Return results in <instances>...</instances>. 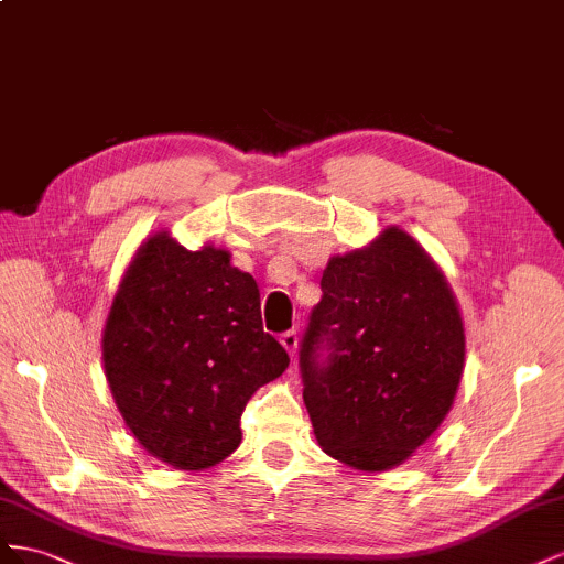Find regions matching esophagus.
I'll use <instances>...</instances> for the list:
<instances>
[{
	"label": "esophagus",
	"mask_w": 564,
	"mask_h": 564,
	"mask_svg": "<svg viewBox=\"0 0 564 564\" xmlns=\"http://www.w3.org/2000/svg\"><path fill=\"white\" fill-rule=\"evenodd\" d=\"M281 345L285 347L288 354H291V357H295V351H297V333H295V330L283 333V335H281Z\"/></svg>",
	"instance_id": "obj_1"
}]
</instances>
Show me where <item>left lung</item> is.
Here are the masks:
<instances>
[{
    "instance_id": "obj_1",
    "label": "left lung",
    "mask_w": 564,
    "mask_h": 564,
    "mask_svg": "<svg viewBox=\"0 0 564 564\" xmlns=\"http://www.w3.org/2000/svg\"><path fill=\"white\" fill-rule=\"evenodd\" d=\"M321 291L300 349L316 442L354 470L397 468L454 406L465 366L456 295L399 227L333 254Z\"/></svg>"
}]
</instances>
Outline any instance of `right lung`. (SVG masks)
Segmentation results:
<instances>
[{
    "label": "right lung",
    "mask_w": 564,
    "mask_h": 564,
    "mask_svg": "<svg viewBox=\"0 0 564 564\" xmlns=\"http://www.w3.org/2000/svg\"><path fill=\"white\" fill-rule=\"evenodd\" d=\"M112 399L134 440L174 470L240 444V413L291 359L264 333L260 288L227 248L149 236L127 264L101 337Z\"/></svg>",
    "instance_id": "obj_1"
}]
</instances>
